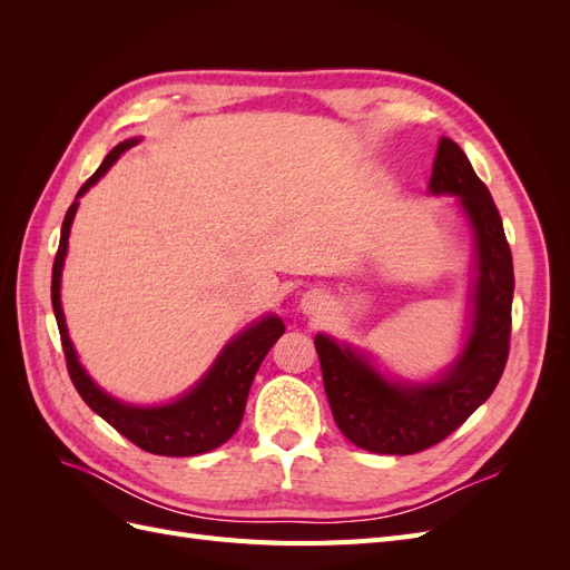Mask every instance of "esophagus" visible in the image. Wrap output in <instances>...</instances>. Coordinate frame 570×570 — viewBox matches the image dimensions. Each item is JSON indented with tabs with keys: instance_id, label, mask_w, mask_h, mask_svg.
I'll return each instance as SVG.
<instances>
[{
	"instance_id": "obj_1",
	"label": "esophagus",
	"mask_w": 570,
	"mask_h": 570,
	"mask_svg": "<svg viewBox=\"0 0 570 570\" xmlns=\"http://www.w3.org/2000/svg\"><path fill=\"white\" fill-rule=\"evenodd\" d=\"M323 295H321V292L318 289H312V292H306V295L302 297V308H304V312H308V314H312V312H316V308L323 304Z\"/></svg>"
}]
</instances>
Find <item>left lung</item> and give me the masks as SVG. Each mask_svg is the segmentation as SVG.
Listing matches in <instances>:
<instances>
[{
	"instance_id": "1",
	"label": "left lung",
	"mask_w": 570,
	"mask_h": 570,
	"mask_svg": "<svg viewBox=\"0 0 570 570\" xmlns=\"http://www.w3.org/2000/svg\"><path fill=\"white\" fill-rule=\"evenodd\" d=\"M430 193L456 195L475 237V283L469 340L435 383H392L371 361L333 337L316 335L323 385L342 435L373 454L428 450L471 416L504 373L511 340L513 262L490 189L456 142L442 137Z\"/></svg>"
}]
</instances>
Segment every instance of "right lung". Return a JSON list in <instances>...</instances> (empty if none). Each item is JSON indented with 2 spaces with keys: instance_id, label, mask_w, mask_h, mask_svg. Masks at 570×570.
<instances>
[{
  "instance_id": "1",
  "label": "right lung",
  "mask_w": 570,
  "mask_h": 570,
  "mask_svg": "<svg viewBox=\"0 0 570 570\" xmlns=\"http://www.w3.org/2000/svg\"><path fill=\"white\" fill-rule=\"evenodd\" d=\"M137 142L140 140L132 137V140L116 145L107 154V159L101 161V166L88 178V183L78 189L76 202L68 206L61 226L59 249L55 256V268H51V306H55V316L59 325L66 368L78 394L82 396V402L88 404L97 416L114 425L120 435L128 438L132 444H137L149 454L197 456L216 450V446L228 442L235 435V430L243 423V413L254 375L258 366H262L268 350L285 333V325L278 316H264L262 321L249 325L247 331H243L226 344V350L218 354L214 366L206 371L202 381L174 404H124L114 400L111 394L101 392L92 377L85 373L76 356L71 337H68L61 308V268L68 249V233H71V223L78 212V199L107 174L120 154L135 147Z\"/></svg>"
}]
</instances>
